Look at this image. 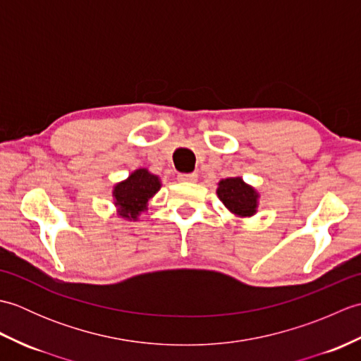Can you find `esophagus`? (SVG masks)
Instances as JSON below:
<instances>
[{
  "label": "esophagus",
  "mask_w": 361,
  "mask_h": 361,
  "mask_svg": "<svg viewBox=\"0 0 361 361\" xmlns=\"http://www.w3.org/2000/svg\"><path fill=\"white\" fill-rule=\"evenodd\" d=\"M198 175L197 173H178L180 181H197Z\"/></svg>",
  "instance_id": "1"
}]
</instances>
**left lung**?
I'll use <instances>...</instances> for the list:
<instances>
[{"mask_svg": "<svg viewBox=\"0 0 361 361\" xmlns=\"http://www.w3.org/2000/svg\"><path fill=\"white\" fill-rule=\"evenodd\" d=\"M217 195L228 211H231L237 217H251L257 211L259 194L240 176L221 180L217 188Z\"/></svg>", "mask_w": 361, "mask_h": 361, "instance_id": "8db88e82", "label": "left lung"}]
</instances>
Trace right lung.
I'll return each instance as SVG.
<instances>
[{
    "label": "right lung",
    "instance_id": "right-lung-1",
    "mask_svg": "<svg viewBox=\"0 0 361 361\" xmlns=\"http://www.w3.org/2000/svg\"><path fill=\"white\" fill-rule=\"evenodd\" d=\"M159 188L161 181L157 175L150 173L147 169H136L127 180L113 188L118 214L126 220H137L141 212L147 211L149 200L158 192Z\"/></svg>",
    "mask_w": 361,
    "mask_h": 361
}]
</instances>
